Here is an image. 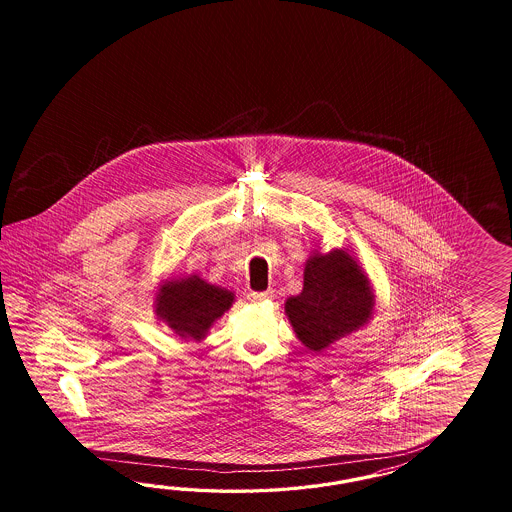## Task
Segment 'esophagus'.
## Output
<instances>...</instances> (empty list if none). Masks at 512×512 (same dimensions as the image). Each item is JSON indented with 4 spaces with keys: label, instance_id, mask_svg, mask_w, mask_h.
<instances>
[{
    "label": "esophagus",
    "instance_id": "1",
    "mask_svg": "<svg viewBox=\"0 0 512 512\" xmlns=\"http://www.w3.org/2000/svg\"><path fill=\"white\" fill-rule=\"evenodd\" d=\"M274 293L272 291H264V293H249L248 300L249 302H253V304H259V302H264V300H268V298H272Z\"/></svg>",
    "mask_w": 512,
    "mask_h": 512
}]
</instances>
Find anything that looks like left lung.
Masks as SVG:
<instances>
[{"label": "left lung", "mask_w": 512, "mask_h": 512, "mask_svg": "<svg viewBox=\"0 0 512 512\" xmlns=\"http://www.w3.org/2000/svg\"><path fill=\"white\" fill-rule=\"evenodd\" d=\"M283 306L296 338L313 353H323L372 321L377 295L349 249H313L304 264L300 295L289 296Z\"/></svg>", "instance_id": "left-lung-1"}]
</instances>
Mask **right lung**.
<instances>
[{"mask_svg": "<svg viewBox=\"0 0 512 512\" xmlns=\"http://www.w3.org/2000/svg\"><path fill=\"white\" fill-rule=\"evenodd\" d=\"M234 300L233 291L212 285L199 274L165 278L155 287V317L180 340L202 341Z\"/></svg>", "mask_w": 512, "mask_h": 512, "instance_id": "obj_1", "label": "right lung"}]
</instances>
